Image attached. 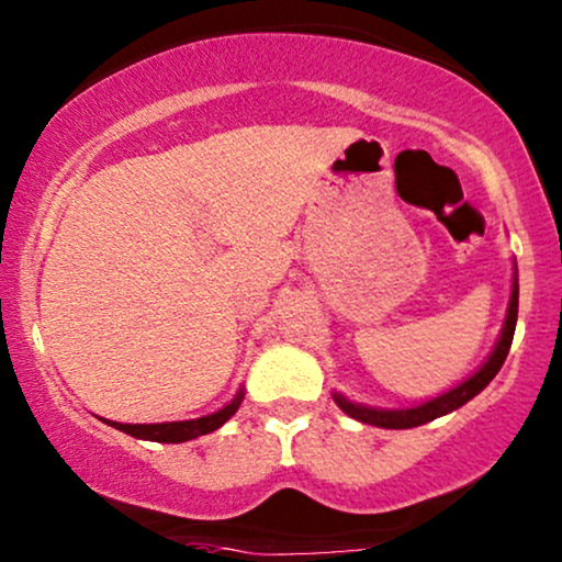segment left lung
Wrapping results in <instances>:
<instances>
[{
	"label": "left lung",
	"mask_w": 562,
	"mask_h": 562,
	"mask_svg": "<svg viewBox=\"0 0 562 562\" xmlns=\"http://www.w3.org/2000/svg\"><path fill=\"white\" fill-rule=\"evenodd\" d=\"M515 322H518V267L513 263V290H509V303H507V314H505V325H502L499 338L492 348V353L486 357L479 370L473 375L457 383L454 389L438 393V396L428 398V402L412 404V406H402V409H383V406H367V404H357L351 398H346L340 391H333L335 404L346 412L348 417L353 420L375 425V428H389V430H404V428H417V425H425L436 417L449 415V412L460 409L462 404H468L470 398L479 396V393L492 383L496 372L502 370L505 364L509 346H513V335H515Z\"/></svg>",
	"instance_id": "8db88e82"
}]
</instances>
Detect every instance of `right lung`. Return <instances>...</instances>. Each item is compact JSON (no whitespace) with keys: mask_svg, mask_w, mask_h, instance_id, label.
<instances>
[{"mask_svg":"<svg viewBox=\"0 0 562 562\" xmlns=\"http://www.w3.org/2000/svg\"><path fill=\"white\" fill-rule=\"evenodd\" d=\"M245 398V391L240 389L235 393V398H232L229 404H224L222 409L211 412V415H203V417H195V420H173V423H115V420H102L108 425H113L115 430H124V434L134 436V438H142V441H158V443H184V441H192V438L198 436H205L211 434V430L222 428L224 423L229 420L232 415H235L237 409H240Z\"/></svg>","mask_w":562,"mask_h":562,"instance_id":"right-lung-1","label":"right lung"}]
</instances>
